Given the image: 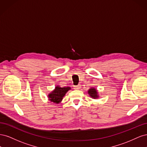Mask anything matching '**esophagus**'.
<instances>
[{
  "mask_svg": "<svg viewBox=\"0 0 147 147\" xmlns=\"http://www.w3.org/2000/svg\"><path fill=\"white\" fill-rule=\"evenodd\" d=\"M81 88V85L80 84H78V85H77V86H74V89H75V90H80V89Z\"/></svg>",
  "mask_w": 147,
  "mask_h": 147,
  "instance_id": "obj_1",
  "label": "esophagus"
}]
</instances>
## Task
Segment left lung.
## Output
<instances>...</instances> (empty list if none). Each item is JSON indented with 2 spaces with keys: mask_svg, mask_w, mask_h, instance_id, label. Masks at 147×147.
Wrapping results in <instances>:
<instances>
[{
  "mask_svg": "<svg viewBox=\"0 0 147 147\" xmlns=\"http://www.w3.org/2000/svg\"><path fill=\"white\" fill-rule=\"evenodd\" d=\"M88 94L90 95V96L92 99H97L99 97V95L98 93V91H97L96 88H91L90 89H89V90L88 91Z\"/></svg>",
  "mask_w": 147,
  "mask_h": 147,
  "instance_id": "8db88e82",
  "label": "left lung"
}]
</instances>
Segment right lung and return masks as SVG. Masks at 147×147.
Listing matches in <instances>:
<instances>
[{
    "instance_id": "1",
    "label": "right lung",
    "mask_w": 147,
    "mask_h": 147,
    "mask_svg": "<svg viewBox=\"0 0 147 147\" xmlns=\"http://www.w3.org/2000/svg\"><path fill=\"white\" fill-rule=\"evenodd\" d=\"M70 90H71L70 87H60V86L57 85L55 90L48 94V100L55 104H59L66 93Z\"/></svg>"
}]
</instances>
